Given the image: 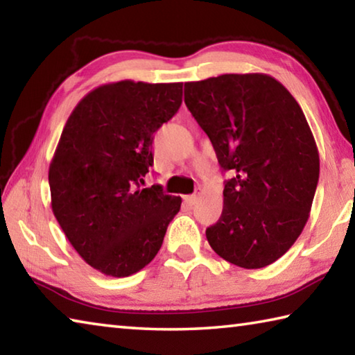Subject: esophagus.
<instances>
[{"instance_id":"34e87169","label":"esophagus","mask_w":355,"mask_h":355,"mask_svg":"<svg viewBox=\"0 0 355 355\" xmlns=\"http://www.w3.org/2000/svg\"><path fill=\"white\" fill-rule=\"evenodd\" d=\"M196 202H197V196H184L186 205L192 207V205H196Z\"/></svg>"}]
</instances>
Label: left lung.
Here are the masks:
<instances>
[{"mask_svg": "<svg viewBox=\"0 0 355 355\" xmlns=\"http://www.w3.org/2000/svg\"><path fill=\"white\" fill-rule=\"evenodd\" d=\"M184 103L224 171L219 220L207 228L228 263L260 269L291 248L307 224L320 153L296 98L266 73H225L184 83Z\"/></svg>", "mask_w": 355, "mask_h": 355, "instance_id": "1", "label": "left lung"}]
</instances>
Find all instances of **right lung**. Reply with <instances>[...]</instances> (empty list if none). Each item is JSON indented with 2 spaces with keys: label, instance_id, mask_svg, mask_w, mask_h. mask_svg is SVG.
Returning <instances> with one entry per match:
<instances>
[{
  "label": "right lung",
  "instance_id": "obj_1",
  "mask_svg": "<svg viewBox=\"0 0 355 355\" xmlns=\"http://www.w3.org/2000/svg\"><path fill=\"white\" fill-rule=\"evenodd\" d=\"M183 83H107L65 122L48 169L51 209L73 249L110 277H128L158 254L182 197L141 189L153 135L182 105Z\"/></svg>",
  "mask_w": 355,
  "mask_h": 355
}]
</instances>
